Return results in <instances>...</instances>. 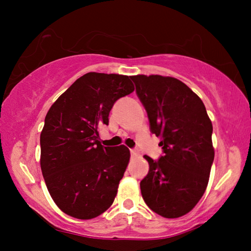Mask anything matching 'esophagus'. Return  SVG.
<instances>
[{
  "instance_id": "obj_1",
  "label": "esophagus",
  "mask_w": 251,
  "mask_h": 251,
  "mask_svg": "<svg viewBox=\"0 0 251 251\" xmlns=\"http://www.w3.org/2000/svg\"><path fill=\"white\" fill-rule=\"evenodd\" d=\"M130 154H131V156H138V154H139V151H138V150H136V148H133V150H130Z\"/></svg>"
}]
</instances>
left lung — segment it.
Instances as JSON below:
<instances>
[{
	"instance_id": "1",
	"label": "left lung",
	"mask_w": 251,
	"mask_h": 251,
	"mask_svg": "<svg viewBox=\"0 0 251 251\" xmlns=\"http://www.w3.org/2000/svg\"><path fill=\"white\" fill-rule=\"evenodd\" d=\"M130 78L164 152L157 160L144 156L150 172L141 181L142 196L156 214L181 217L201 201L209 180L215 157L211 121L202 100L179 79L160 75Z\"/></svg>"
}]
</instances>
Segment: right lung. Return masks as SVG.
<instances>
[{
  "instance_id": "1",
  "label": "right lung",
  "mask_w": 251,
  "mask_h": 251,
  "mask_svg": "<svg viewBox=\"0 0 251 251\" xmlns=\"http://www.w3.org/2000/svg\"><path fill=\"white\" fill-rule=\"evenodd\" d=\"M134 92L130 77L91 72L76 79L46 114L41 169L50 197L66 215L95 218L112 206L130 152L104 147L99 128L113 105Z\"/></svg>"
}]
</instances>
